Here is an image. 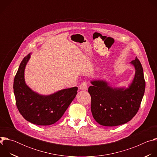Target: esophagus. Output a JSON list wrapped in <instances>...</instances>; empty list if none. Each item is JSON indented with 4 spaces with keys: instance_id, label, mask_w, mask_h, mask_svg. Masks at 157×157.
<instances>
[{
    "instance_id": "obj_1",
    "label": "esophagus",
    "mask_w": 157,
    "mask_h": 157,
    "mask_svg": "<svg viewBox=\"0 0 157 157\" xmlns=\"http://www.w3.org/2000/svg\"><path fill=\"white\" fill-rule=\"evenodd\" d=\"M87 86H88V84L86 82H83L80 84L79 89H81V90L86 91V90H87Z\"/></svg>"
}]
</instances>
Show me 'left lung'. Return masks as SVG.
<instances>
[{
	"instance_id": "left-lung-1",
	"label": "left lung",
	"mask_w": 157,
	"mask_h": 157,
	"mask_svg": "<svg viewBox=\"0 0 157 157\" xmlns=\"http://www.w3.org/2000/svg\"><path fill=\"white\" fill-rule=\"evenodd\" d=\"M130 63L135 76L127 88L113 87L104 80L91 81L88 88L91 109L95 121L101 125L113 127L125 124L136 115L145 93L142 66L137 58Z\"/></svg>"
}]
</instances>
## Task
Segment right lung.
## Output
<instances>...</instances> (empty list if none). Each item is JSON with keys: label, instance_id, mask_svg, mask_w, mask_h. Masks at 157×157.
<instances>
[{"label": "right lung", "instance_id": "add662e5", "mask_svg": "<svg viewBox=\"0 0 157 157\" xmlns=\"http://www.w3.org/2000/svg\"><path fill=\"white\" fill-rule=\"evenodd\" d=\"M30 53L21 61L13 81V92L19 113L27 121L38 125L56 122L77 94L78 87L64 89L50 95H41L26 84L25 66Z\"/></svg>", "mask_w": 157, "mask_h": 157}]
</instances>
